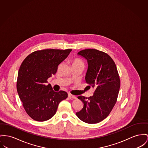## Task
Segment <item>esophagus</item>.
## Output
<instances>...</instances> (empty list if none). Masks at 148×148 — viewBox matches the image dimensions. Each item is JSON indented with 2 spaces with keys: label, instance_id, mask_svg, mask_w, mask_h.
<instances>
[{
  "label": "esophagus",
  "instance_id": "34e87169",
  "mask_svg": "<svg viewBox=\"0 0 148 148\" xmlns=\"http://www.w3.org/2000/svg\"><path fill=\"white\" fill-rule=\"evenodd\" d=\"M68 97H69V98L70 99L76 98V97L75 96H74V95H72V94H69V95H68Z\"/></svg>",
  "mask_w": 148,
  "mask_h": 148
}]
</instances>
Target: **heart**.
Returning <instances> with one entry per match:
<instances>
[{"label":"heart","mask_w":148,"mask_h":148,"mask_svg":"<svg viewBox=\"0 0 148 148\" xmlns=\"http://www.w3.org/2000/svg\"><path fill=\"white\" fill-rule=\"evenodd\" d=\"M72 65H82V66H84V63L83 62L79 59V58H76V59H75L73 62H72Z\"/></svg>","instance_id":"1"}]
</instances>
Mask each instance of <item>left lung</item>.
Wrapping results in <instances>:
<instances>
[{
  "label": "left lung",
  "mask_w": 148,
  "mask_h": 148,
  "mask_svg": "<svg viewBox=\"0 0 148 148\" xmlns=\"http://www.w3.org/2000/svg\"><path fill=\"white\" fill-rule=\"evenodd\" d=\"M78 54L88 60L85 80L95 91L89 98L77 97L84 107L76 114L85 123H97L108 117L117 101L120 88L118 71L113 60L103 51L88 49Z\"/></svg>",
  "instance_id": "left-lung-1"
}]
</instances>
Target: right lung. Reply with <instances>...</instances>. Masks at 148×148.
Here are the masks:
<instances>
[{
    "label": "right lung",
    "instance_id": "right-lung-1",
    "mask_svg": "<svg viewBox=\"0 0 148 148\" xmlns=\"http://www.w3.org/2000/svg\"><path fill=\"white\" fill-rule=\"evenodd\" d=\"M71 50H37L22 62L18 72L17 90L25 111L34 120L49 119L56 114L59 103L67 98L66 91L56 92L47 83Z\"/></svg>",
    "mask_w": 148,
    "mask_h": 148
}]
</instances>
